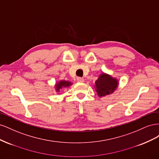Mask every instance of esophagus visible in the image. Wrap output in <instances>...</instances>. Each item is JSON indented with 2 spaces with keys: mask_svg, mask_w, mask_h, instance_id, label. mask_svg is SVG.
Wrapping results in <instances>:
<instances>
[{
  "mask_svg": "<svg viewBox=\"0 0 159 159\" xmlns=\"http://www.w3.org/2000/svg\"><path fill=\"white\" fill-rule=\"evenodd\" d=\"M77 81L79 83H82L84 81V79L82 78H80V77H79V78H77Z\"/></svg>",
  "mask_w": 159,
  "mask_h": 159,
  "instance_id": "esophagus-1",
  "label": "esophagus"
}]
</instances>
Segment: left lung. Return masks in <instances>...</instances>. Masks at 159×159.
<instances>
[{
	"instance_id": "1",
	"label": "left lung",
	"mask_w": 159,
	"mask_h": 159,
	"mask_svg": "<svg viewBox=\"0 0 159 159\" xmlns=\"http://www.w3.org/2000/svg\"><path fill=\"white\" fill-rule=\"evenodd\" d=\"M96 91L99 97H102L109 93H112L117 88L118 81L116 79L111 78L107 74L100 75L98 80L95 81Z\"/></svg>"
}]
</instances>
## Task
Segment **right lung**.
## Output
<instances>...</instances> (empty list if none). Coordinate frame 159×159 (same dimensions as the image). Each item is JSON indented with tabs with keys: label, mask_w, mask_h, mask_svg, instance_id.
Segmentation results:
<instances>
[{
	"label": "right lung",
	"mask_w": 159,
	"mask_h": 159,
	"mask_svg": "<svg viewBox=\"0 0 159 159\" xmlns=\"http://www.w3.org/2000/svg\"><path fill=\"white\" fill-rule=\"evenodd\" d=\"M72 84L70 81H60V82L57 83L56 85V88L57 91H59L60 89H61L62 88H68L70 85H71Z\"/></svg>",
	"instance_id": "add662e5"
}]
</instances>
